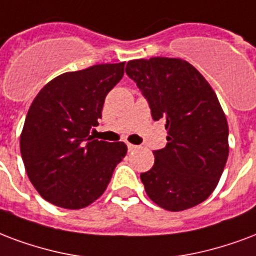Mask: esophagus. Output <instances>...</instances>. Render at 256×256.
I'll list each match as a JSON object with an SVG mask.
<instances>
[{
    "label": "esophagus",
    "instance_id": "1",
    "mask_svg": "<svg viewBox=\"0 0 256 256\" xmlns=\"http://www.w3.org/2000/svg\"><path fill=\"white\" fill-rule=\"evenodd\" d=\"M136 148H138V146L132 145V144H128V152H132V150H136Z\"/></svg>",
    "mask_w": 256,
    "mask_h": 256
}]
</instances>
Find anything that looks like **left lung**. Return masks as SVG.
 I'll return each instance as SVG.
<instances>
[{
	"mask_svg": "<svg viewBox=\"0 0 256 256\" xmlns=\"http://www.w3.org/2000/svg\"><path fill=\"white\" fill-rule=\"evenodd\" d=\"M126 74L148 100L152 118L166 120V148L153 150L154 165L141 173L152 200L184 210L210 198L228 158V124L204 76L181 58L132 60Z\"/></svg>",
	"mask_w": 256,
	"mask_h": 256,
	"instance_id": "1",
	"label": "left lung"
}]
</instances>
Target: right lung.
<instances>
[{
    "mask_svg": "<svg viewBox=\"0 0 256 256\" xmlns=\"http://www.w3.org/2000/svg\"><path fill=\"white\" fill-rule=\"evenodd\" d=\"M124 74V63L66 72L34 98L20 149L29 180L50 204L67 210L90 206L102 196L126 156L124 142L90 136L102 118L104 98Z\"/></svg>",
    "mask_w": 256,
    "mask_h": 256,
    "instance_id": "add662e5",
    "label": "right lung"
}]
</instances>
